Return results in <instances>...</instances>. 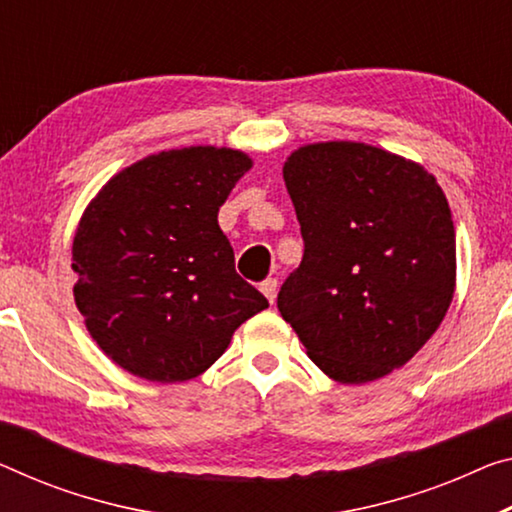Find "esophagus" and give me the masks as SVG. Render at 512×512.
I'll use <instances>...</instances> for the list:
<instances>
[{"label": "esophagus", "mask_w": 512, "mask_h": 512, "mask_svg": "<svg viewBox=\"0 0 512 512\" xmlns=\"http://www.w3.org/2000/svg\"><path fill=\"white\" fill-rule=\"evenodd\" d=\"M258 288H261V293L267 297V302L272 304L274 297H277V279H265Z\"/></svg>", "instance_id": "esophagus-1"}]
</instances>
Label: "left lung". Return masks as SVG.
<instances>
[{"label": "left lung", "mask_w": 512, "mask_h": 512, "mask_svg": "<svg viewBox=\"0 0 512 512\" xmlns=\"http://www.w3.org/2000/svg\"><path fill=\"white\" fill-rule=\"evenodd\" d=\"M283 180L304 240L277 297L283 320L336 382L405 366L453 300L455 229L442 187L419 164L355 141L300 148Z\"/></svg>", "instance_id": "1"}]
</instances>
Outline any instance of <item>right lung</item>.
I'll list each match as a JSON object with an SVG mask.
<instances>
[{
	"instance_id": "add662e5",
	"label": "right lung",
	"mask_w": 512,
	"mask_h": 512,
	"mask_svg": "<svg viewBox=\"0 0 512 512\" xmlns=\"http://www.w3.org/2000/svg\"><path fill=\"white\" fill-rule=\"evenodd\" d=\"M251 160L192 146L102 187L73 240L75 302L107 357L151 382H185L224 355L267 300L235 272L217 212Z\"/></svg>"
}]
</instances>
